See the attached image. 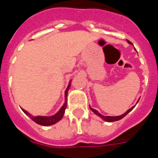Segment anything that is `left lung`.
Instances as JSON below:
<instances>
[{"mask_svg": "<svg viewBox=\"0 0 158 158\" xmlns=\"http://www.w3.org/2000/svg\"><path fill=\"white\" fill-rule=\"evenodd\" d=\"M127 43H129V44H132V43H131V42L129 41V40H127ZM139 100H138V102H139ZM138 102H137V104H138ZM135 107V105L133 106V107H131V108H130V109H128L127 111H126V112L123 113V115H118V116H106V115H101V114H100V113L98 111H96V109H93V108H92V107H90V106H89V107H90V109L92 110V111H93V112H94L95 114H96V115H97V116H99V117H100V118H101L102 119H103V120L106 121V122H111H111H115V121H118V120H120V119H122L123 118H124V117H125L127 115V114L130 112V111H132V110L134 109V107Z\"/></svg>", "mask_w": 158, "mask_h": 158, "instance_id": "obj_1", "label": "left lung"}]
</instances>
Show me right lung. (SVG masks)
I'll use <instances>...</instances> for the list:
<instances>
[{"label":"right lung","instance_id":"add662e5","mask_svg":"<svg viewBox=\"0 0 158 158\" xmlns=\"http://www.w3.org/2000/svg\"><path fill=\"white\" fill-rule=\"evenodd\" d=\"M71 81H72V80L69 81V85H68L67 89H65V103H64L63 105L62 106V107L60 108L59 111H58L56 114L51 115V116H42V115L33 116L32 115H31L28 111L23 109V108H21L22 111H23L27 116L30 117L35 123H36L37 124H40L41 126H51V125H54V124H55L56 123L59 122V121L62 118V117H63L64 113H65V110L67 107V95H68V91H69V88H70Z\"/></svg>","mask_w":158,"mask_h":158}]
</instances>
